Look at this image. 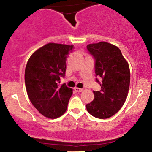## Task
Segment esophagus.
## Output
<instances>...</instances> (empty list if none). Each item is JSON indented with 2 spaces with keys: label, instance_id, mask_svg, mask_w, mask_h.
Masks as SVG:
<instances>
[{
  "label": "esophagus",
  "instance_id": "esophagus-1",
  "mask_svg": "<svg viewBox=\"0 0 152 152\" xmlns=\"http://www.w3.org/2000/svg\"><path fill=\"white\" fill-rule=\"evenodd\" d=\"M74 90L76 92H81L83 89L82 88H77V87H76V88H74Z\"/></svg>",
  "mask_w": 152,
  "mask_h": 152
}]
</instances>
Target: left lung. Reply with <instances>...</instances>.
<instances>
[{"label":"left lung","mask_w":152,"mask_h":152,"mask_svg":"<svg viewBox=\"0 0 152 152\" xmlns=\"http://www.w3.org/2000/svg\"><path fill=\"white\" fill-rule=\"evenodd\" d=\"M87 50L95 61V74L102 78L96 81L101 90L94 91V99L86 104L91 115L98 118L112 116L126 101L130 83V70L126 59L118 47L107 42L88 44Z\"/></svg>","instance_id":"left-lung-1"}]
</instances>
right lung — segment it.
Instances as JSON below:
<instances>
[{"label": "right lung", "mask_w": 152, "mask_h": 152, "mask_svg": "<svg viewBox=\"0 0 152 152\" xmlns=\"http://www.w3.org/2000/svg\"><path fill=\"white\" fill-rule=\"evenodd\" d=\"M73 46L49 43L35 51L26 64L25 83L34 107L44 116L56 118L67 109L72 89L64 83L66 58Z\"/></svg>", "instance_id": "right-lung-1"}]
</instances>
